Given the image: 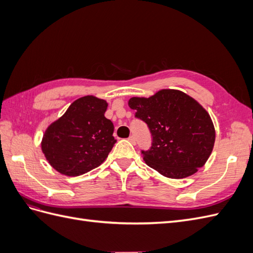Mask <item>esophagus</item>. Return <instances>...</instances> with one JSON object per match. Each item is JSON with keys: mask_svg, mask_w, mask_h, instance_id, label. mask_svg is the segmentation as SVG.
<instances>
[{"mask_svg": "<svg viewBox=\"0 0 253 253\" xmlns=\"http://www.w3.org/2000/svg\"><path fill=\"white\" fill-rule=\"evenodd\" d=\"M128 141L129 142H132L133 144H135L136 143V138H135V136L134 135H131L128 137Z\"/></svg>", "mask_w": 253, "mask_h": 253, "instance_id": "34e87169", "label": "esophagus"}]
</instances>
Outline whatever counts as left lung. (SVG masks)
Segmentation results:
<instances>
[{
	"label": "left lung",
	"mask_w": 253,
	"mask_h": 253,
	"mask_svg": "<svg viewBox=\"0 0 253 253\" xmlns=\"http://www.w3.org/2000/svg\"><path fill=\"white\" fill-rule=\"evenodd\" d=\"M136 117L148 125L153 137L144 163L168 178L193 175L210 157L215 128L209 113L194 98L178 89H160L153 96L127 101Z\"/></svg>",
	"instance_id": "8db88e82"
}]
</instances>
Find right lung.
I'll list each match as a JSON object with an SVG mask.
<instances>
[{"mask_svg": "<svg viewBox=\"0 0 253 253\" xmlns=\"http://www.w3.org/2000/svg\"><path fill=\"white\" fill-rule=\"evenodd\" d=\"M108 102L93 95L75 100L45 129L41 149L60 174L79 176L100 166L115 142L113 122L105 118Z\"/></svg>", "mask_w": 253, "mask_h": 253, "instance_id": "obj_1", "label": "right lung"}]
</instances>
